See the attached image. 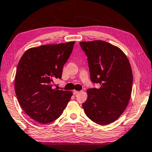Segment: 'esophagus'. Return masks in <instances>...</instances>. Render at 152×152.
Masks as SVG:
<instances>
[{
    "mask_svg": "<svg viewBox=\"0 0 152 152\" xmlns=\"http://www.w3.org/2000/svg\"><path fill=\"white\" fill-rule=\"evenodd\" d=\"M73 94L74 95H75V94H78V93H79V91H73Z\"/></svg>",
    "mask_w": 152,
    "mask_h": 152,
    "instance_id": "esophagus-1",
    "label": "esophagus"
}]
</instances>
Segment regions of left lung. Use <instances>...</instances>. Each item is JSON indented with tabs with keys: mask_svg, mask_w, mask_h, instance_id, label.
Returning <instances> with one entry per match:
<instances>
[{
	"mask_svg": "<svg viewBox=\"0 0 152 152\" xmlns=\"http://www.w3.org/2000/svg\"><path fill=\"white\" fill-rule=\"evenodd\" d=\"M87 56L91 80L99 88H88L82 104L88 118L100 125L116 121L130 101L133 75L129 60L115 45L102 40L81 42Z\"/></svg>",
	"mask_w": 152,
	"mask_h": 152,
	"instance_id": "1",
	"label": "left lung"
}]
</instances>
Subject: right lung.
<instances>
[{
  "label": "right lung",
  "instance_id": "obj_1",
  "mask_svg": "<svg viewBox=\"0 0 152 152\" xmlns=\"http://www.w3.org/2000/svg\"><path fill=\"white\" fill-rule=\"evenodd\" d=\"M75 43L30 48L18 62L14 83L17 99L23 110L40 124L58 118L73 95L71 91L53 88V83L61 78Z\"/></svg>",
  "mask_w": 152,
  "mask_h": 152
}]
</instances>
